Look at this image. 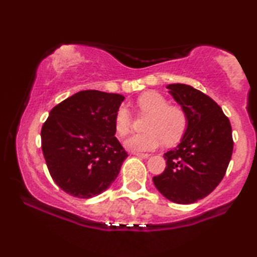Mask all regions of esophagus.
Segmentation results:
<instances>
[{
    "instance_id": "obj_1",
    "label": "esophagus",
    "mask_w": 257,
    "mask_h": 257,
    "mask_svg": "<svg viewBox=\"0 0 257 257\" xmlns=\"http://www.w3.org/2000/svg\"><path fill=\"white\" fill-rule=\"evenodd\" d=\"M135 156H137V157H139V158H144V159L150 157L149 153H139V152H135Z\"/></svg>"
}]
</instances>
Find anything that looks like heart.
Wrapping results in <instances>:
<instances>
[{
    "label": "heart",
    "mask_w": 257,
    "mask_h": 257,
    "mask_svg": "<svg viewBox=\"0 0 257 257\" xmlns=\"http://www.w3.org/2000/svg\"><path fill=\"white\" fill-rule=\"evenodd\" d=\"M137 107L141 114L148 115L144 122L145 132L126 139V149L132 152H146L159 148L164 142L166 145H175L181 141L188 127V116L182 107L169 105L164 95L153 91L139 96ZM131 127V114L125 106H120L114 115L115 133L125 137Z\"/></svg>",
    "instance_id": "obj_1"
}]
</instances>
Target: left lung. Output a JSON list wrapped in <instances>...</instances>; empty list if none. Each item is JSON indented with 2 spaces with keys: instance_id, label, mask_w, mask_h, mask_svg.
<instances>
[{
  "instance_id": "obj_1",
  "label": "left lung",
  "mask_w": 257,
  "mask_h": 257,
  "mask_svg": "<svg viewBox=\"0 0 257 257\" xmlns=\"http://www.w3.org/2000/svg\"><path fill=\"white\" fill-rule=\"evenodd\" d=\"M188 116V127L176 149L164 153V172L153 177L169 201L191 204L215 190L224 177L234 142L231 125L210 96L184 84L166 86Z\"/></svg>"
}]
</instances>
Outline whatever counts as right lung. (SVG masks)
<instances>
[{
	"label": "right lung",
	"instance_id": "right-lung-1",
	"mask_svg": "<svg viewBox=\"0 0 257 257\" xmlns=\"http://www.w3.org/2000/svg\"><path fill=\"white\" fill-rule=\"evenodd\" d=\"M124 95L88 89L56 105L41 130V148L56 185L91 198L115 181L127 153L115 138L114 115Z\"/></svg>",
	"mask_w": 257,
	"mask_h": 257
}]
</instances>
